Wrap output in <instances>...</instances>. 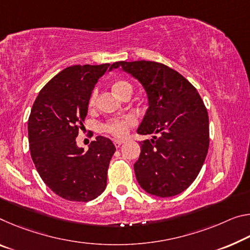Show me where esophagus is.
<instances>
[{"label": "esophagus", "instance_id": "34e87169", "mask_svg": "<svg viewBox=\"0 0 250 250\" xmlns=\"http://www.w3.org/2000/svg\"><path fill=\"white\" fill-rule=\"evenodd\" d=\"M113 144H114V146H116V148H119V146H120L122 144H124V141H121V140H114Z\"/></svg>", "mask_w": 250, "mask_h": 250}]
</instances>
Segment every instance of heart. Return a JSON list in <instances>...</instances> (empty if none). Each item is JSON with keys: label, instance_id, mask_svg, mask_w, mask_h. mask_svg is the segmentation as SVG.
<instances>
[{"label": "heart", "instance_id": "1", "mask_svg": "<svg viewBox=\"0 0 250 250\" xmlns=\"http://www.w3.org/2000/svg\"><path fill=\"white\" fill-rule=\"evenodd\" d=\"M126 89L132 90V86L129 82H126L125 80H119L117 82H114L112 85L113 92L116 93L118 97L120 96V94ZM96 99H97V93L93 92L92 96H91V98H90V102H89L90 106L94 105V104H96ZM134 122L136 121H134V119L132 117H125V118L116 119V120L110 121V122H108V124H105L104 125V129L106 132L112 134V136L120 138V137L125 136L126 132H128L129 128L134 125Z\"/></svg>", "mask_w": 250, "mask_h": 250}]
</instances>
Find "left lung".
<instances>
[{"label":"left lung","instance_id":"8db88e82","mask_svg":"<svg viewBox=\"0 0 250 250\" xmlns=\"http://www.w3.org/2000/svg\"><path fill=\"white\" fill-rule=\"evenodd\" d=\"M121 68L141 83L148 109L137 132L153 134L140 142L133 165L140 187L157 197L185 191L196 179L209 148L207 109L195 86L169 66L153 61H120Z\"/></svg>","mask_w":250,"mask_h":250}]
</instances>
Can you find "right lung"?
Wrapping results in <instances>:
<instances>
[{"instance_id": "1", "label": "right lung", "mask_w": 250, "mask_h": 250, "mask_svg": "<svg viewBox=\"0 0 250 250\" xmlns=\"http://www.w3.org/2000/svg\"><path fill=\"white\" fill-rule=\"evenodd\" d=\"M109 63L72 65L46 83L35 99L27 122L31 157L40 177L58 196L89 201L104 191L116 146L97 137L88 151L75 138L88 113L91 93Z\"/></svg>"}]
</instances>
